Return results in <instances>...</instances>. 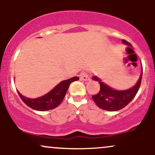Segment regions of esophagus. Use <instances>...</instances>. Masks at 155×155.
Segmentation results:
<instances>
[{"label": "esophagus", "instance_id": "1", "mask_svg": "<svg viewBox=\"0 0 155 155\" xmlns=\"http://www.w3.org/2000/svg\"><path fill=\"white\" fill-rule=\"evenodd\" d=\"M80 79L82 80V81H88V80H90V76H89L87 73L83 71L80 74Z\"/></svg>", "mask_w": 155, "mask_h": 155}]
</instances>
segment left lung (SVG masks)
Listing matches in <instances>:
<instances>
[{"label":"left lung","mask_w":155,"mask_h":155,"mask_svg":"<svg viewBox=\"0 0 155 155\" xmlns=\"http://www.w3.org/2000/svg\"><path fill=\"white\" fill-rule=\"evenodd\" d=\"M122 42L125 44L130 45V44L125 40H122ZM142 74H143V70L138 82L133 87L123 91L114 90L103 83L98 78L94 76L93 79L98 81L101 89L98 93L92 96V98L99 108L104 110L114 111L122 109L125 107L136 95L141 83Z\"/></svg>","instance_id":"obj_1"}]
</instances>
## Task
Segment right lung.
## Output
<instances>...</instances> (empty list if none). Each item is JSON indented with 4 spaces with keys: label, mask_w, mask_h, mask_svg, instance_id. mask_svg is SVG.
<instances>
[{
    "label": "right lung",
    "mask_w": 155,
    "mask_h": 155,
    "mask_svg": "<svg viewBox=\"0 0 155 155\" xmlns=\"http://www.w3.org/2000/svg\"><path fill=\"white\" fill-rule=\"evenodd\" d=\"M79 79V77L74 76L69 79L64 80L59 84L57 85L47 95L38 97V98H28V97H25V96L21 95L18 91L17 92H18L19 97L22 99V101L30 108L37 110V111H48V110H51L58 107L61 104L70 84Z\"/></svg>",
    "instance_id": "1"
}]
</instances>
